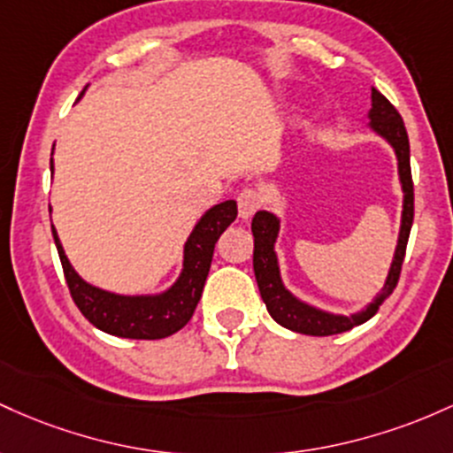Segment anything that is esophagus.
I'll return each instance as SVG.
<instances>
[{"label":"esophagus","instance_id":"obj_1","mask_svg":"<svg viewBox=\"0 0 453 453\" xmlns=\"http://www.w3.org/2000/svg\"><path fill=\"white\" fill-rule=\"evenodd\" d=\"M261 207V196H258L257 190L252 188H243V190L237 195V210H240V218L248 220L252 218V213Z\"/></svg>","mask_w":453,"mask_h":453}]
</instances>
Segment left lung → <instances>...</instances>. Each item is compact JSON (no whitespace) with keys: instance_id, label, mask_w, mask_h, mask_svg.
<instances>
[{"instance_id":"1","label":"left lung","mask_w":453,"mask_h":453,"mask_svg":"<svg viewBox=\"0 0 453 453\" xmlns=\"http://www.w3.org/2000/svg\"><path fill=\"white\" fill-rule=\"evenodd\" d=\"M365 128L388 143L395 154L398 162V180L403 188V213H400V231L398 242H395L394 257H391V265L385 278L383 288L368 306H364L357 312L338 314L329 312V310L314 306V303L303 302L297 295H293L282 280L280 261H278L276 242L280 237V218L273 211L258 210L252 218V235H254V276H257L258 291H261L263 302H265L267 312L272 319L282 327L291 329V332L306 334V336H334V334L349 332V329L357 327L372 319L383 306L385 299L389 297L391 291L395 288L400 278V267L404 261L406 242H409L411 225H413V180H411V150H409V136H406L404 121L398 111L391 106L380 91L372 88L370 94V111H368V124Z\"/></svg>"}]
</instances>
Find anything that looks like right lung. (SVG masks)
<instances>
[{
  "mask_svg": "<svg viewBox=\"0 0 453 453\" xmlns=\"http://www.w3.org/2000/svg\"><path fill=\"white\" fill-rule=\"evenodd\" d=\"M53 173V151H50V175ZM235 218L237 203L233 199L210 207L196 220L190 235H188L184 243V258H181V272L175 278V282L162 291L134 295L106 291V288L96 287V284L81 278L65 257L55 226L50 225V228H53L55 246H58L59 258H62L70 295H73L74 303L83 312V317L100 332L111 334V336L158 340L180 332L190 321L192 312L201 299L203 287H205L207 273H210L213 246Z\"/></svg>",
  "mask_w": 453,
  "mask_h": 453,
  "instance_id": "obj_1",
  "label": "right lung"
}]
</instances>
